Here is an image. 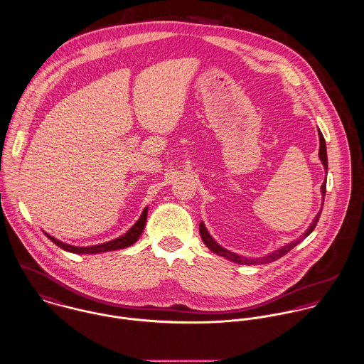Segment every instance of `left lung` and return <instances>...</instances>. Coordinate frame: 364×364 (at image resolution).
<instances>
[{"label": "left lung", "mask_w": 364, "mask_h": 364, "mask_svg": "<svg viewBox=\"0 0 364 364\" xmlns=\"http://www.w3.org/2000/svg\"><path fill=\"white\" fill-rule=\"evenodd\" d=\"M318 136H320V151H318V156H320V161L323 163V168H325V176H326V173H328V158H326V145H325V139H323V134H321V131L318 129ZM325 191H326V177H325V181L323 183V186H321V194H323V202H321V206H323V197H325ZM321 210H323V208L320 209V212L316 215V218L313 219V222H311V225L309 226V229L297 239V240H294V242H289V244H286V245H283L281 248H278V250H275V251H272V252H269L268 255H265V257H258V258H247V257H242V255H239V254H236V252H233V251H229V250H226V248H223L222 245H219L218 242L213 240V237L209 235V232H208V229L205 228V225H203V222L200 223V235H201L202 242L203 244L212 251V252H215V254H218V255H220V257H225L226 259H229V261H232V262H236V264H240V265H257V264H269V262H274V261H277V259H279L281 257H283L284 254H287L293 247H296L297 244L300 242H303L314 229H316V226H317V223H318V220H320V216H321Z\"/></svg>", "instance_id": "obj_1"}]
</instances>
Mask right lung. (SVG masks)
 I'll return each mask as SVG.
<instances>
[{
    "instance_id": "1",
    "label": "right lung",
    "mask_w": 364,
    "mask_h": 364,
    "mask_svg": "<svg viewBox=\"0 0 364 364\" xmlns=\"http://www.w3.org/2000/svg\"><path fill=\"white\" fill-rule=\"evenodd\" d=\"M146 216H148V206L142 210L139 219L134 223V226L124 233L120 237L112 240V242H103V244H97V245H90V247H78V245H71L67 242H60L55 237L44 233L51 242L55 245H58L60 248L68 251V252H74V254H100V252H107V251H114V250H122L125 247L132 245L134 242H138V239L141 237L145 225H146Z\"/></svg>"
}]
</instances>
